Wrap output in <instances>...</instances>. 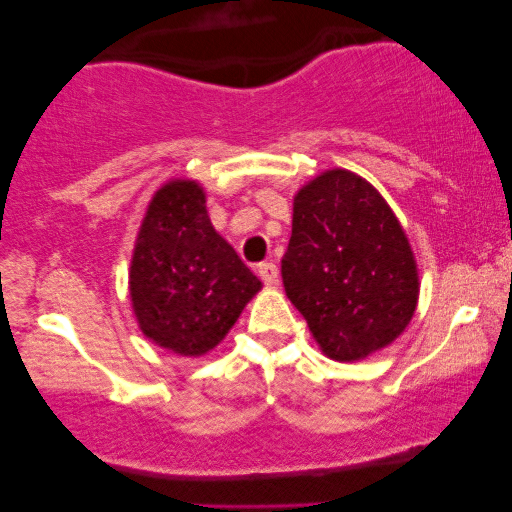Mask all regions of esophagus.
Wrapping results in <instances>:
<instances>
[{
    "label": "esophagus",
    "mask_w": 512,
    "mask_h": 512,
    "mask_svg": "<svg viewBox=\"0 0 512 512\" xmlns=\"http://www.w3.org/2000/svg\"><path fill=\"white\" fill-rule=\"evenodd\" d=\"M277 265L275 263H270V261H263V263H258V277L263 279L265 284H275L277 282Z\"/></svg>",
    "instance_id": "obj_1"
}]
</instances>
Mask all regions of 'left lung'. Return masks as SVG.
Masks as SVG:
<instances>
[{
    "label": "left lung",
    "mask_w": 512,
    "mask_h": 512,
    "mask_svg": "<svg viewBox=\"0 0 512 512\" xmlns=\"http://www.w3.org/2000/svg\"><path fill=\"white\" fill-rule=\"evenodd\" d=\"M282 279L335 361L387 347L417 307V265L401 223L368 181L347 170L300 188Z\"/></svg>",
    "instance_id": "obj_1"
}]
</instances>
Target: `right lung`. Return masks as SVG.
<instances>
[{
    "mask_svg": "<svg viewBox=\"0 0 512 512\" xmlns=\"http://www.w3.org/2000/svg\"><path fill=\"white\" fill-rule=\"evenodd\" d=\"M261 289L216 233L195 181H170L151 200L130 270L139 328L156 345L200 356L219 345Z\"/></svg>",
    "mask_w": 512,
    "mask_h": 512,
    "instance_id": "1",
    "label": "right lung"
}]
</instances>
